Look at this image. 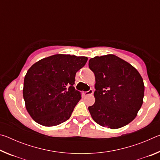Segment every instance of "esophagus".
<instances>
[{
    "mask_svg": "<svg viewBox=\"0 0 160 160\" xmlns=\"http://www.w3.org/2000/svg\"><path fill=\"white\" fill-rule=\"evenodd\" d=\"M93 94V90L90 89V90L87 91V92H83V94L85 96H88V95H91V94Z\"/></svg>",
    "mask_w": 160,
    "mask_h": 160,
    "instance_id": "34e87169",
    "label": "esophagus"
}]
</instances>
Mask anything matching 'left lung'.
Returning <instances> with one entry per match:
<instances>
[{"mask_svg": "<svg viewBox=\"0 0 160 160\" xmlns=\"http://www.w3.org/2000/svg\"><path fill=\"white\" fill-rule=\"evenodd\" d=\"M95 76V102L88 109L97 123L117 129L136 117L143 102L145 86L139 72L113 54L89 61Z\"/></svg>", "mask_w": 160, "mask_h": 160, "instance_id": "8db88e82", "label": "left lung"}]
</instances>
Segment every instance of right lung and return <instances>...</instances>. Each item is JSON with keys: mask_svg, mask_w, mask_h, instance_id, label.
<instances>
[{"mask_svg": "<svg viewBox=\"0 0 160 160\" xmlns=\"http://www.w3.org/2000/svg\"><path fill=\"white\" fill-rule=\"evenodd\" d=\"M88 61L85 56L56 54L29 68L24 80L26 109L40 125L54 126L67 121L81 99L73 85L75 74Z\"/></svg>", "mask_w": 160, "mask_h": 160, "instance_id": "obj_1", "label": "right lung"}]
</instances>
